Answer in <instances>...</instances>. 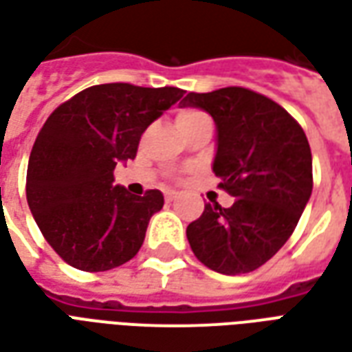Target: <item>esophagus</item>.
<instances>
[{
    "instance_id": "34e87169",
    "label": "esophagus",
    "mask_w": 352,
    "mask_h": 352,
    "mask_svg": "<svg viewBox=\"0 0 352 352\" xmlns=\"http://www.w3.org/2000/svg\"><path fill=\"white\" fill-rule=\"evenodd\" d=\"M177 196H179V194H177V192L168 190V192H166V201H168V204H171V201H175Z\"/></svg>"
}]
</instances>
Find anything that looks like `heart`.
Segmentation results:
<instances>
[{
    "mask_svg": "<svg viewBox=\"0 0 352 352\" xmlns=\"http://www.w3.org/2000/svg\"><path fill=\"white\" fill-rule=\"evenodd\" d=\"M199 118H206V115L199 113V111H194V109H186V111H181V113L177 115V124L183 126V124L196 122Z\"/></svg>",
    "mask_w": 352,
    "mask_h": 352,
    "instance_id": "b5f03b06",
    "label": "heart"
}]
</instances>
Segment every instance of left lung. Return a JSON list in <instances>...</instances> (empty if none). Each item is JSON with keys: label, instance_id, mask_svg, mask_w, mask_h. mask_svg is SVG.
<instances>
[{"label": "left lung", "instance_id": "1", "mask_svg": "<svg viewBox=\"0 0 352 352\" xmlns=\"http://www.w3.org/2000/svg\"><path fill=\"white\" fill-rule=\"evenodd\" d=\"M181 107L201 109L217 126L213 171L234 206L207 204L186 237L213 272L256 270L292 236L313 190L311 148L302 126L279 103L247 88L186 94Z\"/></svg>", "mask_w": 352, "mask_h": 352}]
</instances>
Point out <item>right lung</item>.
<instances>
[{
  "mask_svg": "<svg viewBox=\"0 0 352 352\" xmlns=\"http://www.w3.org/2000/svg\"><path fill=\"white\" fill-rule=\"evenodd\" d=\"M175 87L98 85L47 118L30 154L26 198L45 239L73 267L107 272L131 260L164 206L160 190L130 194L115 181L139 139L183 98Z\"/></svg>",
  "mask_w": 352,
  "mask_h": 352,
  "instance_id": "right-lung-1",
  "label": "right lung"
}]
</instances>
